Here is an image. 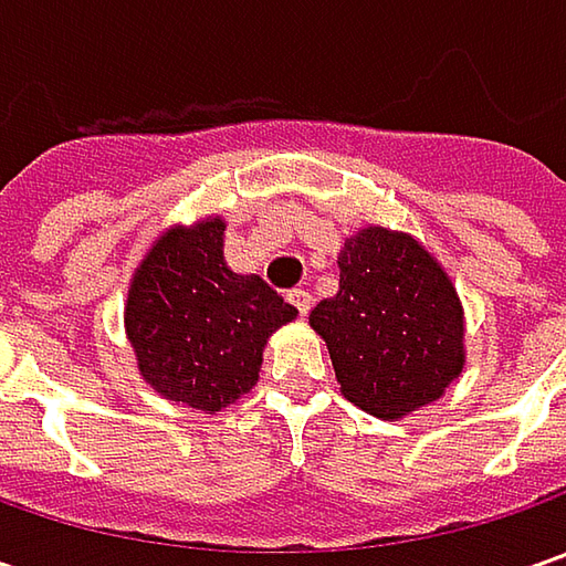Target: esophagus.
<instances>
[{
    "instance_id": "esophagus-1",
    "label": "esophagus",
    "mask_w": 566,
    "mask_h": 566,
    "mask_svg": "<svg viewBox=\"0 0 566 566\" xmlns=\"http://www.w3.org/2000/svg\"><path fill=\"white\" fill-rule=\"evenodd\" d=\"M286 298H290L295 308H298V315L302 317L312 312V293H308V290H302V286H298V290H290V295H286Z\"/></svg>"
}]
</instances>
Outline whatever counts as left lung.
Instances as JSON below:
<instances>
[{
  "label": "left lung",
  "mask_w": 566,
  "mask_h": 566,
  "mask_svg": "<svg viewBox=\"0 0 566 566\" xmlns=\"http://www.w3.org/2000/svg\"><path fill=\"white\" fill-rule=\"evenodd\" d=\"M339 290L308 324L327 343L339 394L397 422L463 375L467 317L441 261L409 232L365 227L339 249Z\"/></svg>",
  "instance_id": "8db88e82"
}]
</instances>
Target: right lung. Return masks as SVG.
<instances>
[{
	"label": "right lung",
	"instance_id": "add662e5",
	"mask_svg": "<svg viewBox=\"0 0 566 566\" xmlns=\"http://www.w3.org/2000/svg\"><path fill=\"white\" fill-rule=\"evenodd\" d=\"M223 232V217L160 232L125 298V337L142 378L164 400L207 416L249 394L268 339L298 315L258 273L229 271Z\"/></svg>",
	"mask_w": 566,
	"mask_h": 566
}]
</instances>
